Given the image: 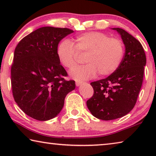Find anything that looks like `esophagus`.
<instances>
[{
  "instance_id": "1",
  "label": "esophagus",
  "mask_w": 156,
  "mask_h": 156,
  "mask_svg": "<svg viewBox=\"0 0 156 156\" xmlns=\"http://www.w3.org/2000/svg\"><path fill=\"white\" fill-rule=\"evenodd\" d=\"M82 84H83V82H81V81H76V85L77 87H79Z\"/></svg>"
}]
</instances>
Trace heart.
<instances>
[{
	"instance_id": "b5f03b06",
	"label": "heart",
	"mask_w": 156,
	"mask_h": 156,
	"mask_svg": "<svg viewBox=\"0 0 156 156\" xmlns=\"http://www.w3.org/2000/svg\"><path fill=\"white\" fill-rule=\"evenodd\" d=\"M87 53L84 58L86 65L76 67L70 72L74 80L80 81L94 77L98 73L102 76L115 72L122 62L124 47L120 41L110 38L100 32L84 33L73 39L60 42L56 49V55L61 65L72 69L76 65V54Z\"/></svg>"
}]
</instances>
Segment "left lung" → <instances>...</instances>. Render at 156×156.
<instances>
[{
    "instance_id": "8db88e82",
    "label": "left lung",
    "mask_w": 156,
    "mask_h": 156,
    "mask_svg": "<svg viewBox=\"0 0 156 156\" xmlns=\"http://www.w3.org/2000/svg\"><path fill=\"white\" fill-rule=\"evenodd\" d=\"M121 36L125 52L118 69L105 79L92 82L94 93L87 106L94 117L112 120L123 117L135 106L146 65L141 43L121 28H112Z\"/></svg>"
}]
</instances>
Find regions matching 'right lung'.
<instances>
[{
    "mask_svg": "<svg viewBox=\"0 0 156 156\" xmlns=\"http://www.w3.org/2000/svg\"><path fill=\"white\" fill-rule=\"evenodd\" d=\"M73 32L67 28L43 27L23 38L14 51L12 88L15 102L30 117L40 121L59 114L68 93L76 88L56 55L60 41Z\"/></svg>",
    "mask_w": 156,
    "mask_h": 156,
    "instance_id": "right-lung-1",
    "label": "right lung"
}]
</instances>
